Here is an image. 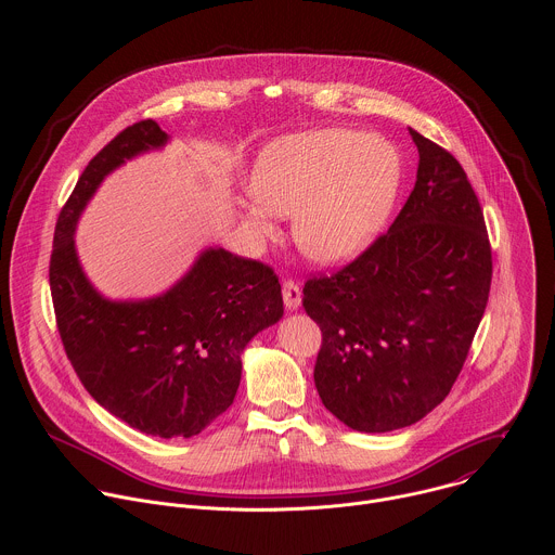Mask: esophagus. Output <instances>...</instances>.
<instances>
[{"mask_svg":"<svg viewBox=\"0 0 555 555\" xmlns=\"http://www.w3.org/2000/svg\"><path fill=\"white\" fill-rule=\"evenodd\" d=\"M300 285L294 281V279H285L283 281V300H285V307L287 309H298L300 307Z\"/></svg>","mask_w":555,"mask_h":555,"instance_id":"esophagus-1","label":"esophagus"}]
</instances>
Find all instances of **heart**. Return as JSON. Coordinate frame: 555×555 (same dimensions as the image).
<instances>
[{
	"label": "heart",
	"instance_id": "1",
	"mask_svg": "<svg viewBox=\"0 0 555 555\" xmlns=\"http://www.w3.org/2000/svg\"><path fill=\"white\" fill-rule=\"evenodd\" d=\"M402 155L384 138L330 127L283 135L257 157L244 219L276 234L274 215H294L298 248L321 263L358 257L388 221L402 186Z\"/></svg>",
	"mask_w": 555,
	"mask_h": 555
}]
</instances>
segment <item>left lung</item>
<instances>
[{
  "label": "left lung",
  "mask_w": 555,
  "mask_h": 555,
  "mask_svg": "<svg viewBox=\"0 0 555 555\" xmlns=\"http://www.w3.org/2000/svg\"><path fill=\"white\" fill-rule=\"evenodd\" d=\"M417 182L390 228L353 261L305 281L321 327L313 382L330 413L360 433L406 428L439 406L479 330L492 248L456 157L424 138Z\"/></svg>",
  "instance_id": "left-lung-1"
}]
</instances>
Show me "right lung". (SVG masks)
Instances as JSON below:
<instances>
[{"instance_id":"obj_1","label":"right lung","mask_w":555,"mask_h":555,"mask_svg":"<svg viewBox=\"0 0 555 555\" xmlns=\"http://www.w3.org/2000/svg\"><path fill=\"white\" fill-rule=\"evenodd\" d=\"M167 133L146 118L109 140L59 212L50 255L56 330L92 398L153 437H193L234 400L242 351L283 315L281 283L261 261L206 250L167 294L112 302L86 279L74 250L76 219L103 178Z\"/></svg>"}]
</instances>
